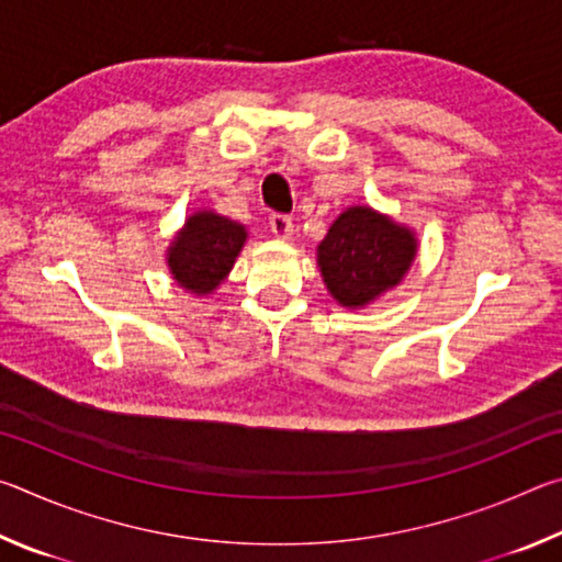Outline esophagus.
<instances>
[{
  "mask_svg": "<svg viewBox=\"0 0 562 562\" xmlns=\"http://www.w3.org/2000/svg\"><path fill=\"white\" fill-rule=\"evenodd\" d=\"M270 231L274 237H282V240H288V237H292L294 233V223L290 215H282V213H274L270 217Z\"/></svg>",
  "mask_w": 562,
  "mask_h": 562,
  "instance_id": "esophagus-1",
  "label": "esophagus"
}]
</instances>
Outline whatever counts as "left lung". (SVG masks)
I'll use <instances>...</instances> for the list:
<instances>
[{
  "instance_id": "8db88e82",
  "label": "left lung",
  "mask_w": 562,
  "mask_h": 562,
  "mask_svg": "<svg viewBox=\"0 0 562 562\" xmlns=\"http://www.w3.org/2000/svg\"><path fill=\"white\" fill-rule=\"evenodd\" d=\"M418 252L412 227L372 205H349L317 245V268L331 300L364 310L402 284Z\"/></svg>"
}]
</instances>
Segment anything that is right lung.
<instances>
[{"label":"right lung","instance_id":"add662e5","mask_svg":"<svg viewBox=\"0 0 562 562\" xmlns=\"http://www.w3.org/2000/svg\"><path fill=\"white\" fill-rule=\"evenodd\" d=\"M247 243V227L215 211H195L166 250L170 278L195 297L213 294L231 274Z\"/></svg>","mask_w":562,"mask_h":562}]
</instances>
